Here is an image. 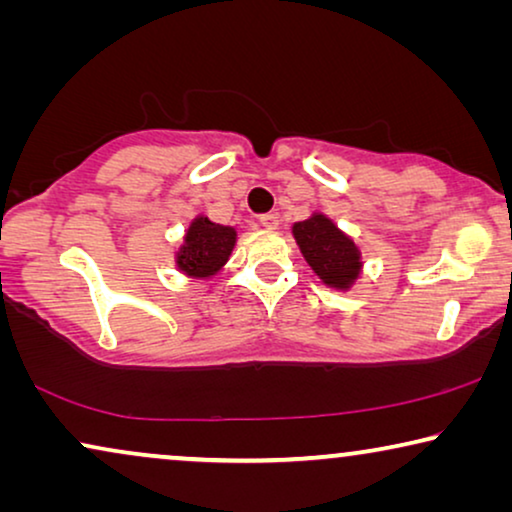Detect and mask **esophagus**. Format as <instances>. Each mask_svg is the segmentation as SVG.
Returning <instances> with one entry per match:
<instances>
[{"instance_id": "34e87169", "label": "esophagus", "mask_w": 512, "mask_h": 512, "mask_svg": "<svg viewBox=\"0 0 512 512\" xmlns=\"http://www.w3.org/2000/svg\"><path fill=\"white\" fill-rule=\"evenodd\" d=\"M258 223H261L263 228H268V230H275V228L279 226V216H277V214H263L261 219H258Z\"/></svg>"}]
</instances>
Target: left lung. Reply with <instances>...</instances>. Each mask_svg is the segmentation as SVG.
<instances>
[{"label": "left lung", "mask_w": 512, "mask_h": 512, "mask_svg": "<svg viewBox=\"0 0 512 512\" xmlns=\"http://www.w3.org/2000/svg\"><path fill=\"white\" fill-rule=\"evenodd\" d=\"M300 254L321 282L331 289L347 291L361 275V251L349 235L326 214L314 212L310 219L293 223Z\"/></svg>", "instance_id": "left-lung-1"}]
</instances>
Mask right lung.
Instances as JSON below:
<instances>
[{
    "label": "right lung",
    "instance_id": "add662e5",
    "mask_svg": "<svg viewBox=\"0 0 512 512\" xmlns=\"http://www.w3.org/2000/svg\"><path fill=\"white\" fill-rule=\"evenodd\" d=\"M237 240L233 226L209 221L207 216H195L186 230L184 244L177 251V268L186 277L209 279L228 263Z\"/></svg>",
    "mask_w": 512,
    "mask_h": 512
}]
</instances>
